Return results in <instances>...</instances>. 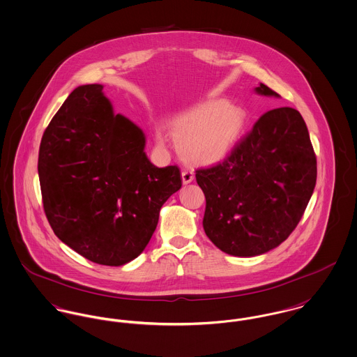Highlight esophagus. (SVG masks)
<instances>
[{"label": "esophagus", "mask_w": 357, "mask_h": 357, "mask_svg": "<svg viewBox=\"0 0 357 357\" xmlns=\"http://www.w3.org/2000/svg\"><path fill=\"white\" fill-rule=\"evenodd\" d=\"M194 181V172L190 169H183L182 171V182L183 185H188Z\"/></svg>", "instance_id": "1"}]
</instances>
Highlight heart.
Segmentation results:
<instances>
[{"instance_id": "1", "label": "heart", "mask_w": 357, "mask_h": 357, "mask_svg": "<svg viewBox=\"0 0 357 357\" xmlns=\"http://www.w3.org/2000/svg\"><path fill=\"white\" fill-rule=\"evenodd\" d=\"M246 112L224 100H212L179 116L171 126L183 158L192 163H213L239 138Z\"/></svg>"}]
</instances>
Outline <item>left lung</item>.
Segmentation results:
<instances>
[{"instance_id": "1", "label": "left lung", "mask_w": 357, "mask_h": 357, "mask_svg": "<svg viewBox=\"0 0 357 357\" xmlns=\"http://www.w3.org/2000/svg\"><path fill=\"white\" fill-rule=\"evenodd\" d=\"M258 93L278 96L261 84ZM206 198L204 229L221 251L264 254L282 243L304 215L317 183V156L301 112H265L222 162L195 169Z\"/></svg>"}]
</instances>
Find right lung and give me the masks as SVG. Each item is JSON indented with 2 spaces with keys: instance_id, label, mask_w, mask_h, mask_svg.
<instances>
[{
  "instance_id": "add662e5",
  "label": "right lung",
  "mask_w": 357,
  "mask_h": 357,
  "mask_svg": "<svg viewBox=\"0 0 357 357\" xmlns=\"http://www.w3.org/2000/svg\"><path fill=\"white\" fill-rule=\"evenodd\" d=\"M102 89L80 85L56 111L40 141L38 174L55 235L95 264L121 266L144 251L182 179L178 165L148 160L141 129L112 114Z\"/></svg>"
}]
</instances>
